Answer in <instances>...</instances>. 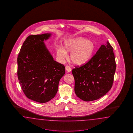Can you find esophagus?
I'll return each mask as SVG.
<instances>
[{
	"label": "esophagus",
	"instance_id": "esophagus-1",
	"mask_svg": "<svg viewBox=\"0 0 133 133\" xmlns=\"http://www.w3.org/2000/svg\"><path fill=\"white\" fill-rule=\"evenodd\" d=\"M65 70L68 72H70L71 71V68L69 66H68H68H65Z\"/></svg>",
	"mask_w": 133,
	"mask_h": 133
}]
</instances>
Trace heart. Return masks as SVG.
Masks as SVG:
<instances>
[{
  "mask_svg": "<svg viewBox=\"0 0 133 133\" xmlns=\"http://www.w3.org/2000/svg\"><path fill=\"white\" fill-rule=\"evenodd\" d=\"M64 48L57 49V56L60 59H64L67 56L66 52H71V61L76 65H81L88 62L92 57L96 45L92 40L79 37L65 41Z\"/></svg>",
  "mask_w": 133,
  "mask_h": 133,
  "instance_id": "heart-1",
  "label": "heart"
}]
</instances>
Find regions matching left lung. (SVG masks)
Here are the masks:
<instances>
[{
	"label": "left lung",
	"instance_id": "obj_1",
	"mask_svg": "<svg viewBox=\"0 0 133 133\" xmlns=\"http://www.w3.org/2000/svg\"><path fill=\"white\" fill-rule=\"evenodd\" d=\"M116 69L113 48L108 41L87 63L72 70L77 96L91 101L105 96L113 85Z\"/></svg>",
	"mask_w": 133,
	"mask_h": 133
}]
</instances>
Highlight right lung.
<instances>
[{"instance_id":"right-lung-1","label":"right lung","mask_w":133,"mask_h":133,"mask_svg":"<svg viewBox=\"0 0 133 133\" xmlns=\"http://www.w3.org/2000/svg\"><path fill=\"white\" fill-rule=\"evenodd\" d=\"M50 33L30 35L23 43L17 57V76L21 88L29 99L48 102L57 94L65 66L55 61L44 40Z\"/></svg>"}]
</instances>
